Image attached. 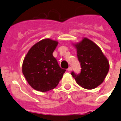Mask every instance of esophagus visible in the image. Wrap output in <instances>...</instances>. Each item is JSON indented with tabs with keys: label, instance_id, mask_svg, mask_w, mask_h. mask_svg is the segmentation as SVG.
Wrapping results in <instances>:
<instances>
[{
	"label": "esophagus",
	"instance_id": "esophagus-1",
	"mask_svg": "<svg viewBox=\"0 0 121 121\" xmlns=\"http://www.w3.org/2000/svg\"><path fill=\"white\" fill-rule=\"evenodd\" d=\"M67 71H69V72H70V71H72V68H71V67H69L68 69H67Z\"/></svg>",
	"mask_w": 121,
	"mask_h": 121
}]
</instances>
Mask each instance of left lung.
I'll list each match as a JSON object with an SVG mask.
<instances>
[{"label":"left lung","mask_w":121,"mask_h":121,"mask_svg":"<svg viewBox=\"0 0 121 121\" xmlns=\"http://www.w3.org/2000/svg\"><path fill=\"white\" fill-rule=\"evenodd\" d=\"M74 45L81 69L78 74L73 71L71 75L76 83L84 88H95L103 83L108 73V60L99 46L88 38H84Z\"/></svg>","instance_id":"obj_1"}]
</instances>
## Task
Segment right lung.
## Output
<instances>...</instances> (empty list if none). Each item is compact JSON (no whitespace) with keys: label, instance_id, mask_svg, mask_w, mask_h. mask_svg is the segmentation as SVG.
<instances>
[{"label":"right lung","instance_id":"right-lung-1","mask_svg":"<svg viewBox=\"0 0 121 121\" xmlns=\"http://www.w3.org/2000/svg\"><path fill=\"white\" fill-rule=\"evenodd\" d=\"M57 45V41L43 39L35 44L25 57L22 74L36 90L45 92L55 88L65 73L53 56Z\"/></svg>","mask_w":121,"mask_h":121}]
</instances>
